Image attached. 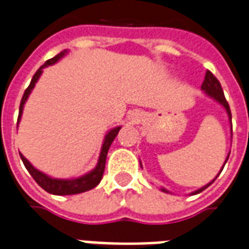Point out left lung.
<instances>
[{"mask_svg":"<svg viewBox=\"0 0 249 249\" xmlns=\"http://www.w3.org/2000/svg\"><path fill=\"white\" fill-rule=\"evenodd\" d=\"M201 89L204 91V92L208 95V96H211L212 99H214L216 102H218L220 105L223 106L224 108H225V111H227V114H228V118H229V123H231V127H232V114H231V108H229V105L228 102H227V99H225V96H224V92H223V88H221V84H220V82H218L217 79L214 77V75H213L212 72L211 71H206L205 73V80L202 82V86H201ZM229 158V154L228 157H227V160H225V162H224L223 167H221V170H220V173L223 172L224 166H225V163H227V161H228ZM218 173V174H220ZM217 174V177H218ZM216 177V178H217ZM214 178V179H216ZM214 179L213 181H211L209 184H206L205 186H202V188H200V189H197L196 192H193L192 195H198V193H201L202 190H205L209 185H212L213 182H214ZM162 192H165V193H169V190H166L165 188H161Z\"/></svg>","mask_w":249,"mask_h":249,"instance_id":"left-lung-1","label":"left lung"}]
</instances>
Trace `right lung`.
I'll return each instance as SVG.
<instances>
[{"label": "right lung", "instance_id": "add662e5", "mask_svg": "<svg viewBox=\"0 0 249 249\" xmlns=\"http://www.w3.org/2000/svg\"><path fill=\"white\" fill-rule=\"evenodd\" d=\"M67 53V51H63V52H60L59 54H56L54 57L52 59L47 60L45 63H44L37 72L33 75L32 77V82L29 84V87L26 88L25 92L22 95V99H21L20 103V111H18V122L21 119V115H22V110H24V105H25L26 99H28V96H29V93L32 92V89L33 87L36 86L37 80H38V77L41 76V73H43V68L45 67H48V65L54 64L56 61H59L64 54ZM18 122H17V124H18ZM119 130H121V126H118V127L111 128L108 133L106 134L105 137V142H103V146H102V150H100V156H99V161H98V165L95 166L93 170H91L87 174H84L82 177L79 178H72V179H59V178H52L47 176V174H44L40 170H37L36 167H33L31 162L26 160L25 157L20 154L21 160L24 162V165H25L26 170L29 172L33 179L36 181L37 184L40 185L41 188H43L45 192H48L51 195H56V196H67V195H77V193H83V192H87V190L93 189L95 186H98V184L100 182V179L103 177V173H105V166H106V158H107V153H108V149H110L111 143L114 142V139L119 133Z\"/></svg>", "mask_w": 249, "mask_h": 249}]
</instances>
